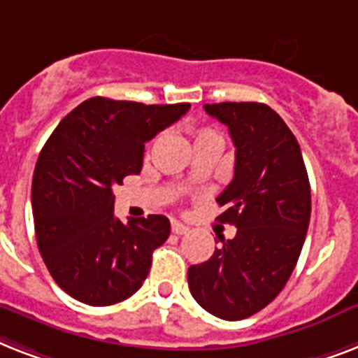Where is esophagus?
<instances>
[{
	"label": "esophagus",
	"instance_id": "esophagus-1",
	"mask_svg": "<svg viewBox=\"0 0 358 358\" xmlns=\"http://www.w3.org/2000/svg\"><path fill=\"white\" fill-rule=\"evenodd\" d=\"M171 233L187 234L188 233V227H187V225L179 224V222H171Z\"/></svg>",
	"mask_w": 358,
	"mask_h": 358
}]
</instances>
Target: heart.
<instances>
[{"instance_id":"heart-1","label":"heart","mask_w":358,"mask_h":358,"mask_svg":"<svg viewBox=\"0 0 358 358\" xmlns=\"http://www.w3.org/2000/svg\"><path fill=\"white\" fill-rule=\"evenodd\" d=\"M205 136H218V134H216V133H213V131H208V129H203V131H199V133H197L196 140H199V138H205Z\"/></svg>"}]
</instances>
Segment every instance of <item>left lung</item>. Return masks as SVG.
Listing matches in <instances>:
<instances>
[{"mask_svg": "<svg viewBox=\"0 0 358 358\" xmlns=\"http://www.w3.org/2000/svg\"><path fill=\"white\" fill-rule=\"evenodd\" d=\"M207 114L229 127L234 177L216 197L236 234L201 264L188 287L207 313L236 322L279 296L292 275L310 220V185L296 136L264 103H214Z\"/></svg>", "mask_w": 358, "mask_h": 358, "instance_id": "1", "label": "left lung"}]
</instances>
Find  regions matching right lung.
I'll list each match as a JSON object with an SVG mask.
<instances>
[{
    "label": "right lung",
    "mask_w": 358,
    "mask_h": 358,
    "mask_svg": "<svg viewBox=\"0 0 358 358\" xmlns=\"http://www.w3.org/2000/svg\"><path fill=\"white\" fill-rule=\"evenodd\" d=\"M188 108L90 98L40 151L31 188L36 244L51 277L77 301L107 307L145 281L153 251L170 236V220L150 214L122 222L113 188L140 173L145 142Z\"/></svg>",
    "instance_id": "1"
}]
</instances>
